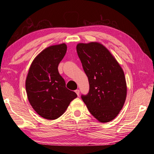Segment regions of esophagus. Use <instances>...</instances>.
Instances as JSON below:
<instances>
[{"instance_id": "esophagus-1", "label": "esophagus", "mask_w": 154, "mask_h": 154, "mask_svg": "<svg viewBox=\"0 0 154 154\" xmlns=\"http://www.w3.org/2000/svg\"><path fill=\"white\" fill-rule=\"evenodd\" d=\"M75 92L76 93V94H77L78 96H79V94H80V90H79V89H76V90L75 91Z\"/></svg>"}]
</instances>
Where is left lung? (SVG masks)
<instances>
[{
    "label": "left lung",
    "mask_w": 154,
    "mask_h": 154,
    "mask_svg": "<svg viewBox=\"0 0 154 154\" xmlns=\"http://www.w3.org/2000/svg\"><path fill=\"white\" fill-rule=\"evenodd\" d=\"M76 51L89 83V91L82 99L96 119L109 122L118 115L127 97L123 69L100 43L78 44Z\"/></svg>",
    "instance_id": "1"
}]
</instances>
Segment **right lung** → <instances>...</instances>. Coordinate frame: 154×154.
<instances>
[{"instance_id": "add662e5", "label": "right lung", "mask_w": 154, "mask_h": 154, "mask_svg": "<svg viewBox=\"0 0 154 154\" xmlns=\"http://www.w3.org/2000/svg\"><path fill=\"white\" fill-rule=\"evenodd\" d=\"M67 51L66 44L45 49L32 61L26 80L27 98L36 112L45 119L60 117L77 94L66 87L58 67Z\"/></svg>"}]
</instances>
